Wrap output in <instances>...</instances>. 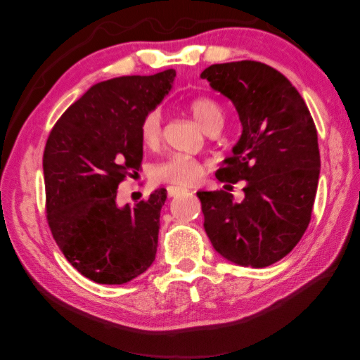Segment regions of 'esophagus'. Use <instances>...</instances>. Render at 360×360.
<instances>
[{
	"instance_id": "esophagus-1",
	"label": "esophagus",
	"mask_w": 360,
	"mask_h": 360,
	"mask_svg": "<svg viewBox=\"0 0 360 360\" xmlns=\"http://www.w3.org/2000/svg\"><path fill=\"white\" fill-rule=\"evenodd\" d=\"M181 193H184V190H180V188H174V186H169L167 188L169 198H175V196H179V194H181Z\"/></svg>"
}]
</instances>
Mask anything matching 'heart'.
<instances>
[{"label": "heart", "instance_id": "1", "mask_svg": "<svg viewBox=\"0 0 360 360\" xmlns=\"http://www.w3.org/2000/svg\"><path fill=\"white\" fill-rule=\"evenodd\" d=\"M190 111L198 121V124L204 129V132L214 134L219 132L225 116L223 110L215 100L209 97H198L190 102ZM140 140L146 148H156L162 137V115L159 108L146 111L141 117L139 127ZM207 166L194 158L188 156H172L166 161L158 164L153 169V179L158 184H164L174 188H190L201 184Z\"/></svg>", "mask_w": 360, "mask_h": 360}]
</instances>
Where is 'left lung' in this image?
I'll use <instances>...</instances> for the list:
<instances>
[{
  "instance_id": "1",
  "label": "left lung",
  "mask_w": 360,
  "mask_h": 360,
  "mask_svg": "<svg viewBox=\"0 0 360 360\" xmlns=\"http://www.w3.org/2000/svg\"><path fill=\"white\" fill-rule=\"evenodd\" d=\"M238 110L243 135L217 170L220 191H199L214 249L240 266H269L292 252L313 214L319 145L304 100L284 75L253 60L210 65L201 73ZM245 181L234 203L232 185Z\"/></svg>"
}]
</instances>
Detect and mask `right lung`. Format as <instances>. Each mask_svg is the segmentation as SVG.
Here are the masks:
<instances>
[{
	"instance_id": "obj_1",
	"label": "right lung",
	"mask_w": 360,
	"mask_h": 360,
	"mask_svg": "<svg viewBox=\"0 0 360 360\" xmlns=\"http://www.w3.org/2000/svg\"><path fill=\"white\" fill-rule=\"evenodd\" d=\"M175 70L94 84L58 117L46 141V219L72 266L97 284H126L156 257L159 188L131 207L117 186L140 170L141 117L172 87Z\"/></svg>"
}]
</instances>
